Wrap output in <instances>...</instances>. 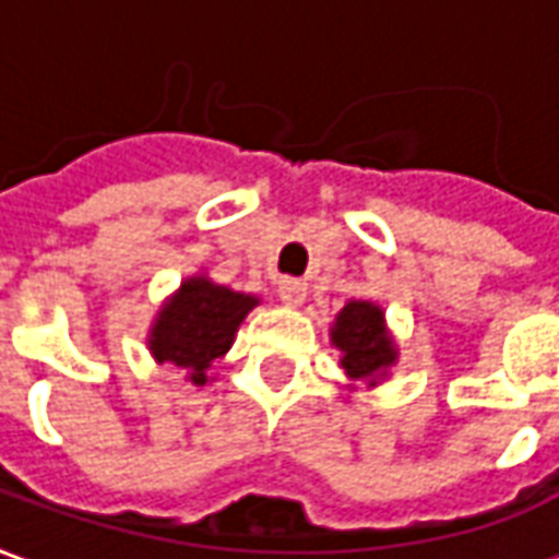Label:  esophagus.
Segmentation results:
<instances>
[{"instance_id": "esophagus-1", "label": "esophagus", "mask_w": 559, "mask_h": 559, "mask_svg": "<svg viewBox=\"0 0 559 559\" xmlns=\"http://www.w3.org/2000/svg\"><path fill=\"white\" fill-rule=\"evenodd\" d=\"M308 284L302 278H278V296L284 305H302Z\"/></svg>"}]
</instances>
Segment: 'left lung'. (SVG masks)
<instances>
[{
    "mask_svg": "<svg viewBox=\"0 0 559 559\" xmlns=\"http://www.w3.org/2000/svg\"><path fill=\"white\" fill-rule=\"evenodd\" d=\"M332 338L341 350V368L353 380H371L395 362V347L383 329V311L371 302L344 305Z\"/></svg>",
    "mask_w": 559,
    "mask_h": 559,
    "instance_id": "left-lung-1",
    "label": "left lung"
}]
</instances>
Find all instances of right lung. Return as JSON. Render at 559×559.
<instances>
[{"mask_svg": "<svg viewBox=\"0 0 559 559\" xmlns=\"http://www.w3.org/2000/svg\"><path fill=\"white\" fill-rule=\"evenodd\" d=\"M254 305V296L233 293L206 278L185 281L152 329V356L188 368L191 383L203 386L212 362L230 350L236 329Z\"/></svg>", "mask_w": 559, "mask_h": 559, "instance_id": "1", "label": "right lung"}]
</instances>
